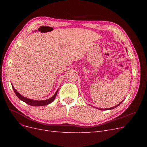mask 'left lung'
Instances as JSON below:
<instances>
[{
  "label": "left lung",
  "instance_id": "1",
  "mask_svg": "<svg viewBox=\"0 0 147 147\" xmlns=\"http://www.w3.org/2000/svg\"><path fill=\"white\" fill-rule=\"evenodd\" d=\"M126 51H127V49L126 48ZM124 101V100H123V101L121 102H120L119 104H117V105H115V106H114V107H111V108H109V109H99V108H97V107H96V109H99V110H112V109H115V108H116L117 107H118L120 104H121V103H122V102Z\"/></svg>",
  "mask_w": 147,
  "mask_h": 147
}]
</instances>
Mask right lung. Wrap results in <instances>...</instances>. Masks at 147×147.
Returning a JSON list of instances; mask_svg holds the SVG:
<instances>
[{
	"instance_id": "right-lung-1",
	"label": "right lung",
	"mask_w": 147,
	"mask_h": 147,
	"mask_svg": "<svg viewBox=\"0 0 147 147\" xmlns=\"http://www.w3.org/2000/svg\"><path fill=\"white\" fill-rule=\"evenodd\" d=\"M12 89L15 92V95L17 96V97L21 100L22 101L26 102V104L30 105H32V106H34V107H38V106H43V105H46L48 104H51V102H52L55 99V97L58 94V89H57V90L56 91V92L55 93V94L53 95V96H52L51 98L48 99H46V100H42V101H37V100H34V99H29L27 98L24 96L21 95L19 92H17V90L14 88V87L13 86V85L12 84Z\"/></svg>"
}]
</instances>
